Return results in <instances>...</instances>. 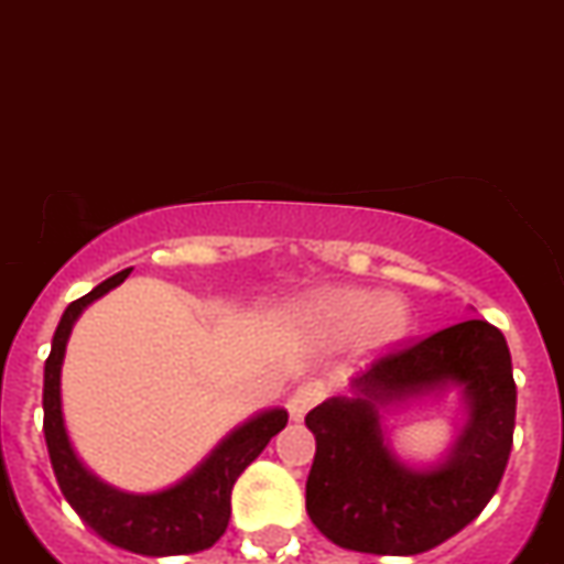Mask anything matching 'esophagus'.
Masks as SVG:
<instances>
[{"mask_svg":"<svg viewBox=\"0 0 564 564\" xmlns=\"http://www.w3.org/2000/svg\"><path fill=\"white\" fill-rule=\"evenodd\" d=\"M328 393V388L323 382H303L301 388L294 390L292 402H289V413H292V421H303V415L314 408L317 402H323Z\"/></svg>","mask_w":564,"mask_h":564,"instance_id":"34e87169","label":"esophagus"}]
</instances>
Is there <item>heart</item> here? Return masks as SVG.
I'll return each mask as SVG.
<instances>
[{
  "mask_svg": "<svg viewBox=\"0 0 564 564\" xmlns=\"http://www.w3.org/2000/svg\"><path fill=\"white\" fill-rule=\"evenodd\" d=\"M303 323L328 343L362 337L368 348H390L408 332V312L395 297L368 289H337L314 297Z\"/></svg>",
  "mask_w": 564,
  "mask_h": 564,
  "instance_id": "1",
  "label": "heart"
}]
</instances>
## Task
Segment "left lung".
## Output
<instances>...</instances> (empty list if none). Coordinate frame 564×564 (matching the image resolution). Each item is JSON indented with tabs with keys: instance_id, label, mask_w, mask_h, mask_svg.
Wrapping results in <instances>:
<instances>
[{
	"instance_id": "obj_1",
	"label": "left lung",
	"mask_w": 564,
	"mask_h": 564,
	"mask_svg": "<svg viewBox=\"0 0 564 564\" xmlns=\"http://www.w3.org/2000/svg\"><path fill=\"white\" fill-rule=\"evenodd\" d=\"M446 387L465 393L467 427L441 465L413 470L389 453L378 408ZM351 388V399L334 395L306 415L317 441L306 511L319 534L359 554L413 556L466 529L500 486L514 441L517 384L503 334L464 319L373 359Z\"/></svg>"
}]
</instances>
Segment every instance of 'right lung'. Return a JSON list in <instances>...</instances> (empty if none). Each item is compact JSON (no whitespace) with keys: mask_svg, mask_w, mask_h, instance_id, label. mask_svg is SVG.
Returning <instances> with one entry per match:
<instances>
[{"mask_svg":"<svg viewBox=\"0 0 564 564\" xmlns=\"http://www.w3.org/2000/svg\"><path fill=\"white\" fill-rule=\"evenodd\" d=\"M131 270L106 278L67 306L44 362V438L55 480L80 520L111 545L143 556L196 554L219 540L230 522V495L238 475L286 427L289 413L275 408L232 430L187 478L154 495H131L104 484L75 455L61 415V362L75 319L86 306L120 286Z\"/></svg>","mask_w":564,"mask_h":564,"instance_id":"1","label":"right lung"}]
</instances>
